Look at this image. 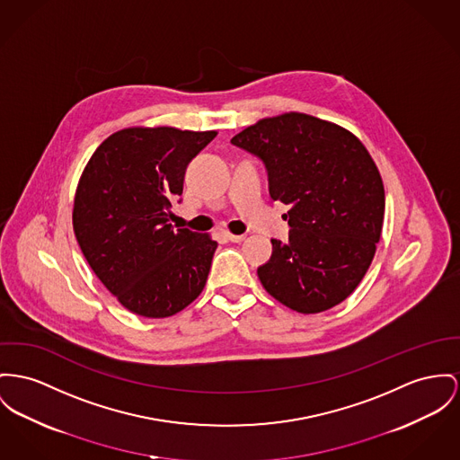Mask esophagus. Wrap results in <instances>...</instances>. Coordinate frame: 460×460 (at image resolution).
<instances>
[{"label": "esophagus", "mask_w": 460, "mask_h": 460, "mask_svg": "<svg viewBox=\"0 0 460 460\" xmlns=\"http://www.w3.org/2000/svg\"><path fill=\"white\" fill-rule=\"evenodd\" d=\"M225 235H226V239H228L230 243H243L245 239V235H234V234H228V232H226Z\"/></svg>", "instance_id": "34e87169"}]
</instances>
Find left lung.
Masks as SVG:
<instances>
[{"label": "left lung", "instance_id": "obj_1", "mask_svg": "<svg viewBox=\"0 0 460 460\" xmlns=\"http://www.w3.org/2000/svg\"><path fill=\"white\" fill-rule=\"evenodd\" d=\"M260 158L272 200L289 206V239H272L258 267L263 288L302 314L343 302L361 282L380 241L385 193L363 143L304 113L260 120L232 137Z\"/></svg>", "mask_w": 460, "mask_h": 460}]
</instances>
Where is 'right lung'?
<instances>
[{"instance_id":"add662e5","label":"right lung","mask_w":460,"mask_h":460,"mask_svg":"<svg viewBox=\"0 0 460 460\" xmlns=\"http://www.w3.org/2000/svg\"><path fill=\"white\" fill-rule=\"evenodd\" d=\"M215 137V130L123 128L102 141L80 178L76 241L93 274L137 315H174L206 286L217 243L169 217L188 164Z\"/></svg>"}]
</instances>
